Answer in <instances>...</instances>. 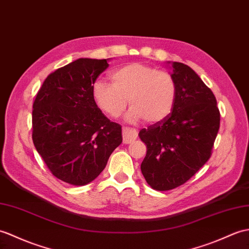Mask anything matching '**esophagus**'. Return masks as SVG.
I'll use <instances>...</instances> for the list:
<instances>
[{
    "instance_id": "34e87169",
    "label": "esophagus",
    "mask_w": 249,
    "mask_h": 249,
    "mask_svg": "<svg viewBox=\"0 0 249 249\" xmlns=\"http://www.w3.org/2000/svg\"><path fill=\"white\" fill-rule=\"evenodd\" d=\"M122 135H123V143L130 144L137 139L138 131L134 128H130V127H123Z\"/></svg>"
}]
</instances>
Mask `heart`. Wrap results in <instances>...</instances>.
I'll list each match as a JSON object with an SVG mask.
<instances>
[{
    "label": "heart",
    "mask_w": 249,
    "mask_h": 249,
    "mask_svg": "<svg viewBox=\"0 0 249 249\" xmlns=\"http://www.w3.org/2000/svg\"><path fill=\"white\" fill-rule=\"evenodd\" d=\"M112 83L98 79L92 86V96L96 106L108 117L119 118L129 100L128 122L144 119L146 123H158L166 119L175 106L177 84L166 71L130 63L111 74Z\"/></svg>",
    "instance_id": "1"
}]
</instances>
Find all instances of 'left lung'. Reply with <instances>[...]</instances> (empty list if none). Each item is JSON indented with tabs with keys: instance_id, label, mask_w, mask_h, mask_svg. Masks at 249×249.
<instances>
[{
	"instance_id": "1",
	"label": "left lung",
	"mask_w": 249,
	"mask_h": 249,
	"mask_svg": "<svg viewBox=\"0 0 249 249\" xmlns=\"http://www.w3.org/2000/svg\"><path fill=\"white\" fill-rule=\"evenodd\" d=\"M177 98L171 114L139 132L146 144L141 172L157 191L187 182L211 157L221 114L210 88L189 66L172 62Z\"/></svg>"
}]
</instances>
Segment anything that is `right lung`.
Instances as JSON below:
<instances>
[{"label": "right lung", "instance_id": "obj_1", "mask_svg": "<svg viewBox=\"0 0 249 249\" xmlns=\"http://www.w3.org/2000/svg\"><path fill=\"white\" fill-rule=\"evenodd\" d=\"M108 59L79 58L45 78L33 104V142L52 174L84 186L101 174L122 143V128L92 96Z\"/></svg>", "mask_w": 249, "mask_h": 249}]
</instances>
